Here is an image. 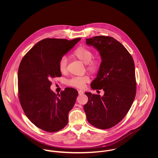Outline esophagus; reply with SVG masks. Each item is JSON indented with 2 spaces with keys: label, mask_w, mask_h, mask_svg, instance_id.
<instances>
[{
  "label": "esophagus",
  "mask_w": 158,
  "mask_h": 158,
  "mask_svg": "<svg viewBox=\"0 0 158 158\" xmlns=\"http://www.w3.org/2000/svg\"><path fill=\"white\" fill-rule=\"evenodd\" d=\"M83 93H84V92H83V90H78V94H79L80 95H82V94H83Z\"/></svg>",
  "instance_id": "1"
}]
</instances>
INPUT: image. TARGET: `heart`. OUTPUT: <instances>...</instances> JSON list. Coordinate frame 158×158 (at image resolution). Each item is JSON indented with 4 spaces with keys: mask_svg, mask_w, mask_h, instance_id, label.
I'll list each match as a JSON object with an SVG mask.
<instances>
[{
    "mask_svg": "<svg viewBox=\"0 0 158 158\" xmlns=\"http://www.w3.org/2000/svg\"><path fill=\"white\" fill-rule=\"evenodd\" d=\"M72 56L80 60L86 64V70L92 73L98 71L100 66L101 61L97 56H93V52L87 47H78L75 48L72 53ZM58 69L61 73H65L68 71V58L63 56L59 60ZM90 81V77L88 75L83 76L73 77L67 81L68 85L77 88H83L86 84Z\"/></svg>",
    "mask_w": 158,
    "mask_h": 158,
    "instance_id": "1",
    "label": "heart"
}]
</instances>
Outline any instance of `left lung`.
Here are the masks:
<instances>
[{"label": "left lung", "mask_w": 158, "mask_h": 158, "mask_svg": "<svg viewBox=\"0 0 158 158\" xmlns=\"http://www.w3.org/2000/svg\"><path fill=\"white\" fill-rule=\"evenodd\" d=\"M96 48L102 61L92 89H103V96L85 92L84 105L87 120L94 127L109 129L118 123L129 111L136 94L135 63L127 48L113 37L97 36L86 40Z\"/></svg>", "instance_id": "left-lung-1"}]
</instances>
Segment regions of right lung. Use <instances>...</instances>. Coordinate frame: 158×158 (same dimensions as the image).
I'll return each instance as SVG.
<instances>
[{"label": "right lung", "instance_id": "obj_1", "mask_svg": "<svg viewBox=\"0 0 158 158\" xmlns=\"http://www.w3.org/2000/svg\"><path fill=\"white\" fill-rule=\"evenodd\" d=\"M80 40H43L21 61L18 73L21 105L28 118L47 132L64 128L68 124L69 113L75 105L78 94L75 89L66 88L60 94H56L50 88L51 81L61 76L58 69L60 59Z\"/></svg>", "mask_w": 158, "mask_h": 158}]
</instances>
